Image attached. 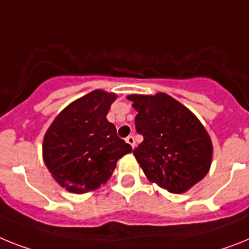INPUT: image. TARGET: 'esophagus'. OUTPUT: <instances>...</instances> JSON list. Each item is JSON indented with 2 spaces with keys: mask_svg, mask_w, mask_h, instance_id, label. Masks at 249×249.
<instances>
[{
  "mask_svg": "<svg viewBox=\"0 0 249 249\" xmlns=\"http://www.w3.org/2000/svg\"><path fill=\"white\" fill-rule=\"evenodd\" d=\"M125 141H126V143H128V144H130L131 148L135 147V139H134V137H133V135H129V137L126 138Z\"/></svg>",
  "mask_w": 249,
  "mask_h": 249,
  "instance_id": "1",
  "label": "esophagus"
}]
</instances>
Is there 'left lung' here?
<instances>
[{
  "label": "left lung",
  "mask_w": 249,
  "mask_h": 249,
  "mask_svg": "<svg viewBox=\"0 0 249 249\" xmlns=\"http://www.w3.org/2000/svg\"><path fill=\"white\" fill-rule=\"evenodd\" d=\"M128 99L138 111L135 130L144 138L133 153L148 179L173 194L201 181L212 164L213 145L199 119L166 93Z\"/></svg>",
  "instance_id": "1"
}]
</instances>
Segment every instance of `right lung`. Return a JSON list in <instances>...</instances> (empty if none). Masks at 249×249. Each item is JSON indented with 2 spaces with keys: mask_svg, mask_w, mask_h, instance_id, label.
<instances>
[{
  "mask_svg": "<svg viewBox=\"0 0 249 249\" xmlns=\"http://www.w3.org/2000/svg\"><path fill=\"white\" fill-rule=\"evenodd\" d=\"M114 93L95 89L54 119L43 142L44 162L54 179L73 194L105 183L131 147L106 119Z\"/></svg>",
  "mask_w": 249,
  "mask_h": 249,
  "instance_id": "1",
  "label": "right lung"
}]
</instances>
